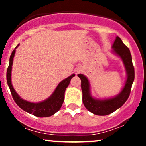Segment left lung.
Masks as SVG:
<instances>
[{
  "instance_id": "8db88e82",
  "label": "left lung",
  "mask_w": 146,
  "mask_h": 146,
  "mask_svg": "<svg viewBox=\"0 0 146 146\" xmlns=\"http://www.w3.org/2000/svg\"><path fill=\"white\" fill-rule=\"evenodd\" d=\"M113 48V52L119 55L123 61L127 73V79L124 87L118 96L104 100L94 99L90 94L89 82L87 77L83 74H78V77L81 80L83 104L88 111L97 115H107L121 108L128 99L131 92V86L135 80V69L132 64V58L129 49L118 36L115 40Z\"/></svg>"
}]
</instances>
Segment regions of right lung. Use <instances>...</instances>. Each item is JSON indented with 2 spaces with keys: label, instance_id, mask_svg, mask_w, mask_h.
<instances>
[{
  "label": "right lung",
  "instance_id": "add662e5",
  "mask_svg": "<svg viewBox=\"0 0 146 146\" xmlns=\"http://www.w3.org/2000/svg\"><path fill=\"white\" fill-rule=\"evenodd\" d=\"M15 49L11 52L9 58V64L8 66L7 72H6V80H7L8 86L9 87L13 99L18 106L30 114H33L35 116L40 117V118L51 116L55 113H57L61 108L64 101V94H65L66 88L68 87L71 79L74 77V74H72L69 77H67L65 80L61 81L57 86L53 94L48 99L42 102L32 103L23 100L18 96V94H17L13 88L11 82V66L13 64V58L15 56Z\"/></svg>",
  "mask_w": 146,
  "mask_h": 146
}]
</instances>
